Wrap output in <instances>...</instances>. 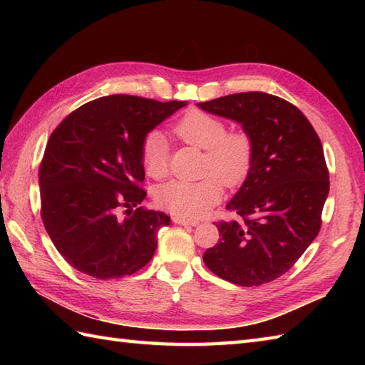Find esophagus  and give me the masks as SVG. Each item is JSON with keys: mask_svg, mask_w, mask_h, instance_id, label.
Here are the masks:
<instances>
[{"mask_svg": "<svg viewBox=\"0 0 365 365\" xmlns=\"http://www.w3.org/2000/svg\"><path fill=\"white\" fill-rule=\"evenodd\" d=\"M173 221L178 226H197V221H190V220H183V218H178V216H174Z\"/></svg>", "mask_w": 365, "mask_h": 365, "instance_id": "obj_1", "label": "esophagus"}]
</instances>
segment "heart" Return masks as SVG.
<instances>
[{"instance_id": "heart-1", "label": "heart", "mask_w": 365, "mask_h": 365, "mask_svg": "<svg viewBox=\"0 0 365 365\" xmlns=\"http://www.w3.org/2000/svg\"><path fill=\"white\" fill-rule=\"evenodd\" d=\"M178 139L205 150L202 174L196 182L173 180L155 192L158 205L183 220H197L218 204L222 183L229 188L242 185L251 173L254 143L246 131H227V123L218 115L192 110L175 123ZM141 161L147 175L163 178L169 170L166 138L150 131L143 139Z\"/></svg>"}]
</instances>
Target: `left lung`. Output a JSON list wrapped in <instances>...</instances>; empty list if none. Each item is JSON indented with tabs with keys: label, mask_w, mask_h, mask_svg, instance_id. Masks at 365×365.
<instances>
[{
	"label": "left lung",
	"mask_w": 365,
	"mask_h": 365,
	"mask_svg": "<svg viewBox=\"0 0 365 365\" xmlns=\"http://www.w3.org/2000/svg\"><path fill=\"white\" fill-rule=\"evenodd\" d=\"M242 123L254 163L226 205L240 221H220V240L204 262L224 281L255 287L287 273L319 235L329 192L323 145L297 106L265 92H240L197 103Z\"/></svg>",
	"instance_id": "obj_1"
}]
</instances>
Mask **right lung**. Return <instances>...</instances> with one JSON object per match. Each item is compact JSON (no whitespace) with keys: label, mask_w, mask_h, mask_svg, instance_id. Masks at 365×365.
Wrapping results in <instances>:
<instances>
[{"label":"right lung","mask_w":365,"mask_h":365,"mask_svg":"<svg viewBox=\"0 0 365 365\" xmlns=\"http://www.w3.org/2000/svg\"><path fill=\"white\" fill-rule=\"evenodd\" d=\"M185 105L108 96L76 108L54 128L38 168L41 216L75 269L110 281L150 262L170 218L139 207L147 196L141 144Z\"/></svg>","instance_id":"obj_1"}]
</instances>
